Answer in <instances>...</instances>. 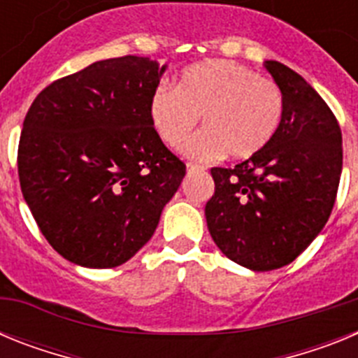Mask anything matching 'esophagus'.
I'll return each instance as SVG.
<instances>
[{
  "instance_id": "1",
  "label": "esophagus",
  "mask_w": 358,
  "mask_h": 358,
  "mask_svg": "<svg viewBox=\"0 0 358 358\" xmlns=\"http://www.w3.org/2000/svg\"><path fill=\"white\" fill-rule=\"evenodd\" d=\"M204 166H199V164L194 163H186V172H202Z\"/></svg>"
}]
</instances>
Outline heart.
I'll return each mask as SVG.
<instances>
[{
    "mask_svg": "<svg viewBox=\"0 0 358 358\" xmlns=\"http://www.w3.org/2000/svg\"><path fill=\"white\" fill-rule=\"evenodd\" d=\"M280 85L231 61H208L181 73L176 90L157 87L148 118L161 141L179 147L201 118L204 131L185 145L195 159H249L264 150L283 120Z\"/></svg>",
    "mask_w": 358,
    "mask_h": 358,
    "instance_id": "obj_1",
    "label": "heart"
}]
</instances>
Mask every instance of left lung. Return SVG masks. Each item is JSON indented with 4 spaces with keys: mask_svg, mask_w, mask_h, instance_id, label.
<instances>
[{
    "mask_svg": "<svg viewBox=\"0 0 358 358\" xmlns=\"http://www.w3.org/2000/svg\"><path fill=\"white\" fill-rule=\"evenodd\" d=\"M285 110L271 143L235 169H211L206 222L217 248L256 273L289 265L328 222L343 170V134L317 91L265 61Z\"/></svg>",
    "mask_w": 358,
    "mask_h": 358,
    "instance_id": "obj_1",
    "label": "left lung"
}]
</instances>
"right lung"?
Here are the masks:
<instances>
[{
  "label": "right lung",
  "mask_w": 358,
  "mask_h": 358,
  "mask_svg": "<svg viewBox=\"0 0 358 358\" xmlns=\"http://www.w3.org/2000/svg\"><path fill=\"white\" fill-rule=\"evenodd\" d=\"M166 68L136 55L93 62L44 87L28 109L21 192L44 238L71 264L131 260L181 186L185 163L148 118Z\"/></svg>",
  "instance_id": "right-lung-1"
}]
</instances>
